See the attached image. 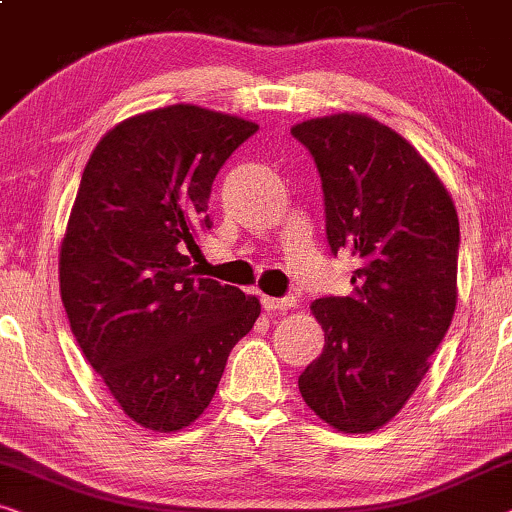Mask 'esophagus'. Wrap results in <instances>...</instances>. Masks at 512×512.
<instances>
[{"instance_id":"esophagus-1","label":"esophagus","mask_w":512,"mask_h":512,"mask_svg":"<svg viewBox=\"0 0 512 512\" xmlns=\"http://www.w3.org/2000/svg\"><path fill=\"white\" fill-rule=\"evenodd\" d=\"M262 306H264V311H269V313H285V311H290V308L297 306V301H294L292 297H285V299L262 297Z\"/></svg>"}]
</instances>
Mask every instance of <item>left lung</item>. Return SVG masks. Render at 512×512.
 Wrapping results in <instances>:
<instances>
[{"instance_id": "obj_1", "label": "left lung", "mask_w": 512, "mask_h": 512, "mask_svg": "<svg viewBox=\"0 0 512 512\" xmlns=\"http://www.w3.org/2000/svg\"><path fill=\"white\" fill-rule=\"evenodd\" d=\"M292 134L318 164L331 253L362 262L352 294L311 304L325 348L299 392L331 429L371 434L413 397L455 315L457 208L431 164L371 115H322Z\"/></svg>"}]
</instances>
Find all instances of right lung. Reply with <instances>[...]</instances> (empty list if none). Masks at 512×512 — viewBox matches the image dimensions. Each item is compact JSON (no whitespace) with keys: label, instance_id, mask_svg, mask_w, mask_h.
<instances>
[{"label":"right lung","instance_id":"add662e5","mask_svg":"<svg viewBox=\"0 0 512 512\" xmlns=\"http://www.w3.org/2000/svg\"><path fill=\"white\" fill-rule=\"evenodd\" d=\"M259 129L194 104L111 127L85 164L60 246V294L78 345L129 420L181 431L211 403L259 299L194 278L208 197Z\"/></svg>","mask_w":512,"mask_h":512}]
</instances>
